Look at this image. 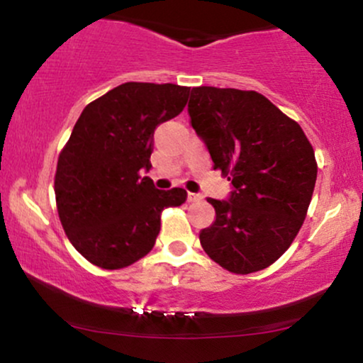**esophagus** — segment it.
I'll list each match as a JSON object with an SVG mask.
<instances>
[{"label":"esophagus","mask_w":363,"mask_h":363,"mask_svg":"<svg viewBox=\"0 0 363 363\" xmlns=\"http://www.w3.org/2000/svg\"><path fill=\"white\" fill-rule=\"evenodd\" d=\"M201 199H203L201 194L187 193V201H189V203H198V201H201Z\"/></svg>","instance_id":"esophagus-1"}]
</instances>
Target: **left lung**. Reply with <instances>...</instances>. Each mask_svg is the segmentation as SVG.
Segmentation results:
<instances>
[{
	"label": "left lung",
	"instance_id": "1",
	"mask_svg": "<svg viewBox=\"0 0 363 363\" xmlns=\"http://www.w3.org/2000/svg\"><path fill=\"white\" fill-rule=\"evenodd\" d=\"M187 112L213 167L232 181L227 199L208 198L216 218L199 242L232 273L268 268L306 220L318 177L312 145L294 119L252 90L196 86Z\"/></svg>",
	"mask_w": 363,
	"mask_h": 363
}]
</instances>
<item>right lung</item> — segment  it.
Returning a JSON list of instances; mask_svg holds the SVG:
<instances>
[{
	"instance_id": "1",
	"label": "right lung",
	"mask_w": 363,
	"mask_h": 363,
	"mask_svg": "<svg viewBox=\"0 0 363 363\" xmlns=\"http://www.w3.org/2000/svg\"><path fill=\"white\" fill-rule=\"evenodd\" d=\"M189 86L128 82L90 102L57 158L54 193L69 242L91 264L126 268L152 251L160 215L181 206L182 187L150 177L153 133L181 114Z\"/></svg>"
}]
</instances>
